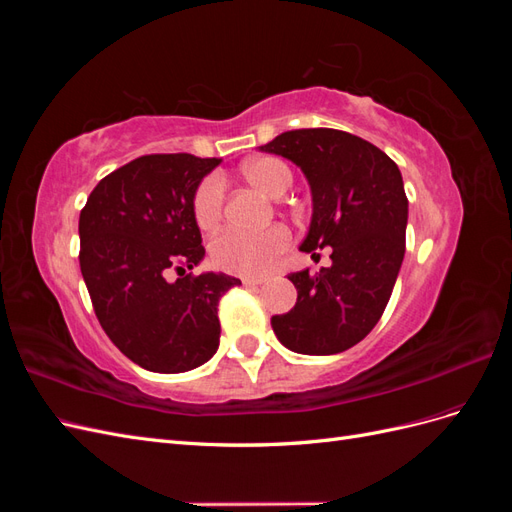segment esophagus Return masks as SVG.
I'll list each match as a JSON object with an SVG mask.
<instances>
[{"label": "esophagus", "instance_id": "obj_1", "mask_svg": "<svg viewBox=\"0 0 512 512\" xmlns=\"http://www.w3.org/2000/svg\"><path fill=\"white\" fill-rule=\"evenodd\" d=\"M243 286H260L267 282V277H243Z\"/></svg>", "mask_w": 512, "mask_h": 512}]
</instances>
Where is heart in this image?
<instances>
[{
    "mask_svg": "<svg viewBox=\"0 0 512 512\" xmlns=\"http://www.w3.org/2000/svg\"><path fill=\"white\" fill-rule=\"evenodd\" d=\"M245 181L269 198H282L292 185V170L277 158H256L243 166ZM192 215L200 232H213L222 224V185L207 179L198 185L192 200ZM288 241L282 226H271L256 235L224 232L211 243V260L218 269L237 275H260L284 252Z\"/></svg>",
    "mask_w": 512,
    "mask_h": 512,
    "instance_id": "1",
    "label": "heart"
}]
</instances>
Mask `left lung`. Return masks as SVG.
Returning <instances> with one entry per match:
<instances>
[{
    "instance_id": "left-lung-1",
    "label": "left lung",
    "mask_w": 512,
    "mask_h": 512,
    "mask_svg": "<svg viewBox=\"0 0 512 512\" xmlns=\"http://www.w3.org/2000/svg\"><path fill=\"white\" fill-rule=\"evenodd\" d=\"M260 151L297 164L309 183L312 222L299 250H333L331 267L288 275L297 303L271 327L292 352H344L376 327L404 262V179L384 151L342 130L284 132Z\"/></svg>"
}]
</instances>
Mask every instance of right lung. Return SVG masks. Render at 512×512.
Here are the masks:
<instances>
[{"instance_id":"obj_1","label":"right lung","mask_w":512,"mask_h":512,"mask_svg":"<svg viewBox=\"0 0 512 512\" xmlns=\"http://www.w3.org/2000/svg\"><path fill=\"white\" fill-rule=\"evenodd\" d=\"M220 162L192 153L136 158L106 175L81 211V273L102 329L158 374L190 371L218 352V303L241 284L226 273H188L205 258L192 200Z\"/></svg>"}]
</instances>
